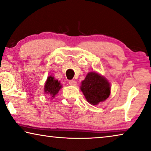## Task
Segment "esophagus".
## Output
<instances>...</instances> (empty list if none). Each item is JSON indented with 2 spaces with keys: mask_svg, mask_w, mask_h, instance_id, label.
<instances>
[{
  "mask_svg": "<svg viewBox=\"0 0 151 151\" xmlns=\"http://www.w3.org/2000/svg\"><path fill=\"white\" fill-rule=\"evenodd\" d=\"M69 84L70 85H73V86H75V85H76V81H75V80H70L69 81Z\"/></svg>",
  "mask_w": 151,
  "mask_h": 151,
  "instance_id": "34e87169",
  "label": "esophagus"
}]
</instances>
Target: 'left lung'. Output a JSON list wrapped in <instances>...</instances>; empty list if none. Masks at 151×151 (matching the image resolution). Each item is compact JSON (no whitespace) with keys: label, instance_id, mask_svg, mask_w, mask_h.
Returning <instances> with one entry per match:
<instances>
[{"label":"left lung","instance_id":"1","mask_svg":"<svg viewBox=\"0 0 151 151\" xmlns=\"http://www.w3.org/2000/svg\"><path fill=\"white\" fill-rule=\"evenodd\" d=\"M81 89L89 104L97 105L104 102L111 93V85L108 80L96 72L87 74L81 82Z\"/></svg>","mask_w":151,"mask_h":151}]
</instances>
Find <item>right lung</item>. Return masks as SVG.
<instances>
[{
  "instance_id": "obj_1",
  "label": "right lung",
  "mask_w": 151,
  "mask_h": 151,
  "mask_svg": "<svg viewBox=\"0 0 151 151\" xmlns=\"http://www.w3.org/2000/svg\"><path fill=\"white\" fill-rule=\"evenodd\" d=\"M62 87V86L60 84V81H58V80L55 79L53 76H49L47 78L45 84L44 91L45 93L49 94L51 97L54 98Z\"/></svg>"
}]
</instances>
